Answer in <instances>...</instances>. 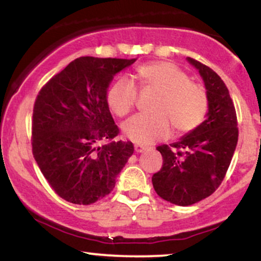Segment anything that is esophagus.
Here are the masks:
<instances>
[{
	"instance_id": "34e87169",
	"label": "esophagus",
	"mask_w": 261,
	"mask_h": 261,
	"mask_svg": "<svg viewBox=\"0 0 261 261\" xmlns=\"http://www.w3.org/2000/svg\"><path fill=\"white\" fill-rule=\"evenodd\" d=\"M134 150H136L137 153H140V152H143L144 150H146V146L139 145V144H137V145H134Z\"/></svg>"
}]
</instances>
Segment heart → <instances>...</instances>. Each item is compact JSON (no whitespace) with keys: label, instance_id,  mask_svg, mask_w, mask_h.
<instances>
[{"label":"heart","instance_id":"obj_1","mask_svg":"<svg viewBox=\"0 0 261 261\" xmlns=\"http://www.w3.org/2000/svg\"><path fill=\"white\" fill-rule=\"evenodd\" d=\"M144 89L160 92L153 108L155 115H137L122 124L128 139L141 145L167 138L172 127L179 134L194 130L203 121L208 109L204 89L190 81L189 76L174 64L155 62L138 70ZM138 98V87L129 76H118L109 87L106 99L117 116L133 110Z\"/></svg>","mask_w":261,"mask_h":261}]
</instances>
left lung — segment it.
Masks as SVG:
<instances>
[{"label":"left lung","mask_w":261,"mask_h":261,"mask_svg":"<svg viewBox=\"0 0 261 261\" xmlns=\"http://www.w3.org/2000/svg\"><path fill=\"white\" fill-rule=\"evenodd\" d=\"M204 82L208 99L205 120L176 143L157 147L163 157L152 176L157 195L176 205H191L219 188L239 140L236 110L229 89L217 72L186 58Z\"/></svg>","instance_id":"8db88e82"}]
</instances>
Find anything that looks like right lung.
<instances>
[{"mask_svg":"<svg viewBox=\"0 0 261 261\" xmlns=\"http://www.w3.org/2000/svg\"><path fill=\"white\" fill-rule=\"evenodd\" d=\"M137 59L77 58L38 93L32 114V153L60 197L92 204L109 195L133 155L109 110L108 88ZM104 142L102 146L100 144Z\"/></svg>","mask_w":261,"mask_h":261,"instance_id":"right-lung-1","label":"right lung"}]
</instances>
